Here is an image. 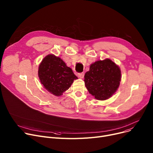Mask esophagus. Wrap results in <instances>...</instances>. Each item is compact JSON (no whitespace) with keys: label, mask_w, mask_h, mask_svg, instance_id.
<instances>
[{"label":"esophagus","mask_w":153,"mask_h":153,"mask_svg":"<svg viewBox=\"0 0 153 153\" xmlns=\"http://www.w3.org/2000/svg\"><path fill=\"white\" fill-rule=\"evenodd\" d=\"M77 76H78L79 77L82 79L84 77V72H81V73H78Z\"/></svg>","instance_id":"34e87169"}]
</instances>
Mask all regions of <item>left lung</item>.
Wrapping results in <instances>:
<instances>
[{"instance_id": "obj_1", "label": "left lung", "mask_w": 153, "mask_h": 153, "mask_svg": "<svg viewBox=\"0 0 153 153\" xmlns=\"http://www.w3.org/2000/svg\"><path fill=\"white\" fill-rule=\"evenodd\" d=\"M120 81L121 71L110 59L92 63L84 76V82L88 91L99 100L111 97L117 91Z\"/></svg>"}]
</instances>
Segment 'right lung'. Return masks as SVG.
<instances>
[{"label":"right lung","mask_w":153,"mask_h":153,"mask_svg":"<svg viewBox=\"0 0 153 153\" xmlns=\"http://www.w3.org/2000/svg\"><path fill=\"white\" fill-rule=\"evenodd\" d=\"M38 77L45 89L56 96H61L78 79L72 70L60 58L48 54L38 68Z\"/></svg>","instance_id":"obj_1"}]
</instances>
